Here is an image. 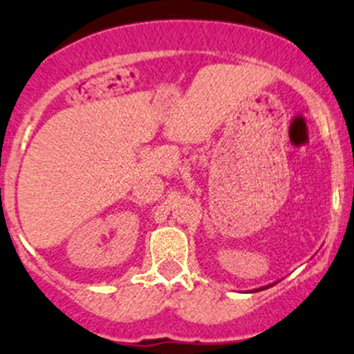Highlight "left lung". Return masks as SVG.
I'll list each match as a JSON object with an SVG mask.
<instances>
[{
	"label": "left lung",
	"instance_id": "1",
	"mask_svg": "<svg viewBox=\"0 0 354 354\" xmlns=\"http://www.w3.org/2000/svg\"><path fill=\"white\" fill-rule=\"evenodd\" d=\"M274 284H276V283H274ZM274 284H268V286H263V288H257V289H252V291H254V292H256V291H263V289H268V288H271V286H274Z\"/></svg>",
	"mask_w": 354,
	"mask_h": 354
}]
</instances>
